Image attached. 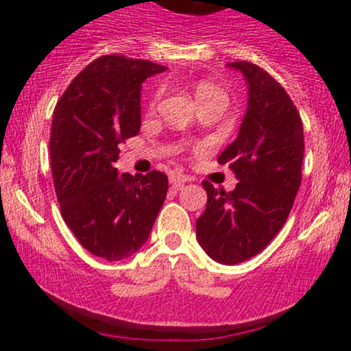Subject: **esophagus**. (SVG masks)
I'll return each instance as SVG.
<instances>
[{
    "mask_svg": "<svg viewBox=\"0 0 351 351\" xmlns=\"http://www.w3.org/2000/svg\"><path fill=\"white\" fill-rule=\"evenodd\" d=\"M188 181H189V178L186 175H183V173H173V175L170 176V183L175 189H181L183 188V184L188 183Z\"/></svg>",
    "mask_w": 351,
    "mask_h": 351,
    "instance_id": "esophagus-1",
    "label": "esophagus"
}]
</instances>
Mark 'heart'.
Here are the masks:
<instances>
[{
  "label": "heart",
  "mask_w": 351,
  "mask_h": 351,
  "mask_svg": "<svg viewBox=\"0 0 351 351\" xmlns=\"http://www.w3.org/2000/svg\"><path fill=\"white\" fill-rule=\"evenodd\" d=\"M208 95H224V92L211 82H199L198 86H196V99L208 97ZM224 97H226V95H224Z\"/></svg>",
  "instance_id": "heart-1"
}]
</instances>
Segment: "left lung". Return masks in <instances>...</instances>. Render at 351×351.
I'll return each instance as SVG.
<instances>
[{"label":"left lung","instance_id":"1","mask_svg":"<svg viewBox=\"0 0 351 351\" xmlns=\"http://www.w3.org/2000/svg\"><path fill=\"white\" fill-rule=\"evenodd\" d=\"M247 82V110L237 138L219 155L239 183L232 191L203 181L204 213L196 239L219 264L259 254L287 221L302 181L304 127L295 106L272 75L252 62H229Z\"/></svg>","mask_w":351,"mask_h":351}]
</instances>
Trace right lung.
<instances>
[{"label": "right lung", "mask_w": 351, "mask_h": 351, "mask_svg": "<svg viewBox=\"0 0 351 351\" xmlns=\"http://www.w3.org/2000/svg\"><path fill=\"white\" fill-rule=\"evenodd\" d=\"M160 64L102 56L71 82L52 114L51 168L60 215L88 252L130 257L147 243L168 191V176L119 175L114 163L140 132V90Z\"/></svg>", "instance_id": "obj_1"}]
</instances>
